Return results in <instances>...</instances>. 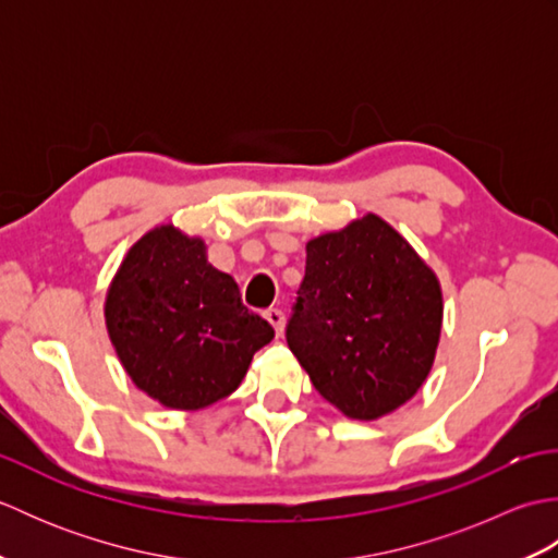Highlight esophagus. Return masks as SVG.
I'll return each instance as SVG.
<instances>
[{"label": "esophagus", "mask_w": 558, "mask_h": 558, "mask_svg": "<svg viewBox=\"0 0 558 558\" xmlns=\"http://www.w3.org/2000/svg\"><path fill=\"white\" fill-rule=\"evenodd\" d=\"M264 316H266V322L276 328V333L282 336V330H286V314H282L280 310H268Z\"/></svg>", "instance_id": "1"}]
</instances>
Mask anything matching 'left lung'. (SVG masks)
<instances>
[{
    "label": "left lung",
    "instance_id": "obj_1",
    "mask_svg": "<svg viewBox=\"0 0 558 558\" xmlns=\"http://www.w3.org/2000/svg\"><path fill=\"white\" fill-rule=\"evenodd\" d=\"M288 345L314 388L350 420L396 412L429 376L444 324L441 282L376 213L306 242Z\"/></svg>",
    "mask_w": 558,
    "mask_h": 558
}]
</instances>
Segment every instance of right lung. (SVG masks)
<instances>
[{
  "instance_id": "obj_1",
  "label": "right lung",
  "mask_w": 558,
  "mask_h": 558,
  "mask_svg": "<svg viewBox=\"0 0 558 558\" xmlns=\"http://www.w3.org/2000/svg\"><path fill=\"white\" fill-rule=\"evenodd\" d=\"M206 242L172 222L132 244L105 294V328L134 386L162 408L204 410L240 388L276 330L242 304Z\"/></svg>"
}]
</instances>
